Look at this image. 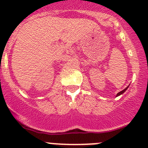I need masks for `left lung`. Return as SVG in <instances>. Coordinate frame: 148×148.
Instances as JSON below:
<instances>
[{
    "label": "left lung",
    "instance_id": "obj_1",
    "mask_svg": "<svg viewBox=\"0 0 148 148\" xmlns=\"http://www.w3.org/2000/svg\"><path fill=\"white\" fill-rule=\"evenodd\" d=\"M128 87H129V86H128ZM128 87H127V88H125V89H124V90H122V91L119 92V93H118V94H117V95H116V96H119V95H120L123 94V93H124V92H125V91H126V90H127V88H128Z\"/></svg>",
    "mask_w": 148,
    "mask_h": 148
}]
</instances>
